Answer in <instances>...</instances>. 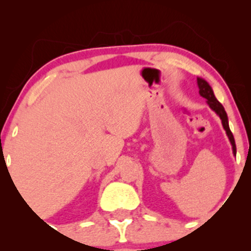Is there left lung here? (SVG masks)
Segmentation results:
<instances>
[{
    "label": "left lung",
    "mask_w": 251,
    "mask_h": 251,
    "mask_svg": "<svg viewBox=\"0 0 251 251\" xmlns=\"http://www.w3.org/2000/svg\"><path fill=\"white\" fill-rule=\"evenodd\" d=\"M197 83H198V88H200L201 97H203L204 99H206V102H208L210 108H211L212 111H214L215 113L221 118L222 125H223V128L226 129V133L227 135V138H229L230 144H231L232 146V153H234V155H236L235 139H234V135L231 133V131H230L229 120H227L226 109H224L223 106H222V103L216 99L214 91H212L211 86L209 85L208 81H205V80L201 79V77H197Z\"/></svg>",
    "instance_id": "1"
}]
</instances>
